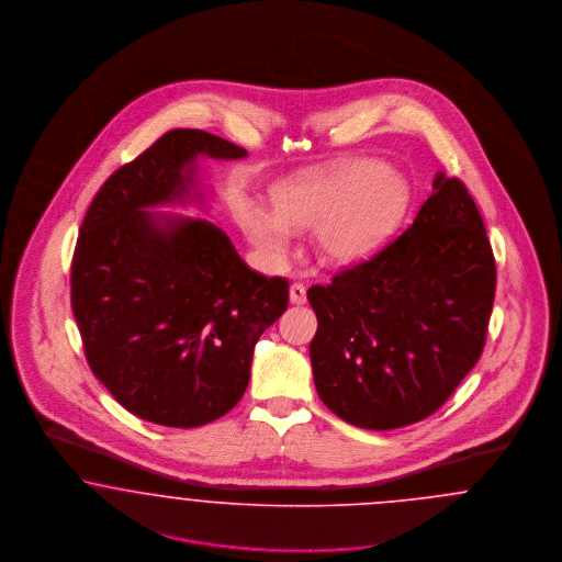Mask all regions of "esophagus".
<instances>
[{
  "mask_svg": "<svg viewBox=\"0 0 562 562\" xmlns=\"http://www.w3.org/2000/svg\"><path fill=\"white\" fill-rule=\"evenodd\" d=\"M305 286L301 284V282H294V284H291V303H294V305H303L305 303Z\"/></svg>",
  "mask_w": 562,
  "mask_h": 562,
  "instance_id": "esophagus-1",
  "label": "esophagus"
}]
</instances>
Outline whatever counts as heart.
<instances>
[{"instance_id": "obj_1", "label": "heart", "mask_w": 562, "mask_h": 562, "mask_svg": "<svg viewBox=\"0 0 562 562\" xmlns=\"http://www.w3.org/2000/svg\"><path fill=\"white\" fill-rule=\"evenodd\" d=\"M411 206L408 181L383 161L358 160L278 188L276 213L246 206L241 227L271 259H282L294 229L316 227V248L328 266L369 261L401 227Z\"/></svg>"}]
</instances>
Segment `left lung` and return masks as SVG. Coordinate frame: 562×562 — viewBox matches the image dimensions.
<instances>
[{
	"label": "left lung",
	"instance_id": "8db88e82",
	"mask_svg": "<svg viewBox=\"0 0 562 562\" xmlns=\"http://www.w3.org/2000/svg\"><path fill=\"white\" fill-rule=\"evenodd\" d=\"M495 282L472 195L438 172L402 236L307 291L318 318L310 358L321 401L364 429L436 413L481 358Z\"/></svg>",
	"mask_w": 562,
	"mask_h": 562
}]
</instances>
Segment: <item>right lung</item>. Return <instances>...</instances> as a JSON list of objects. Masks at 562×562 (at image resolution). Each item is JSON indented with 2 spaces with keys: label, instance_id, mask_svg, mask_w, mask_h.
I'll return each mask as SVG.
<instances>
[{
  "label": "right lung",
  "instance_id": "right-lung-1",
  "mask_svg": "<svg viewBox=\"0 0 562 562\" xmlns=\"http://www.w3.org/2000/svg\"><path fill=\"white\" fill-rule=\"evenodd\" d=\"M198 156L246 149L177 128L117 168L83 216L71 310L86 360L111 396L166 428H198L240 402L252 351L289 305V280L248 268L204 218L147 213L198 193Z\"/></svg>",
  "mask_w": 562,
  "mask_h": 562
}]
</instances>
